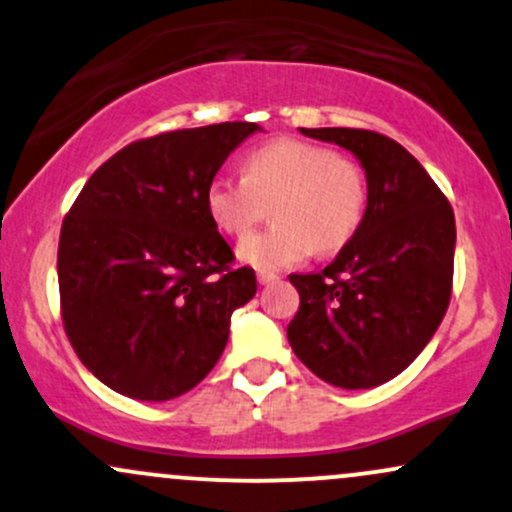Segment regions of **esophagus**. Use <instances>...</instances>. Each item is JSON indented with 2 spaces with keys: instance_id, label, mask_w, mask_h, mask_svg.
Masks as SVG:
<instances>
[{
  "instance_id": "34e87169",
  "label": "esophagus",
  "mask_w": 512,
  "mask_h": 512,
  "mask_svg": "<svg viewBox=\"0 0 512 512\" xmlns=\"http://www.w3.org/2000/svg\"><path fill=\"white\" fill-rule=\"evenodd\" d=\"M257 281H260V284H274V281H279V274L276 272H267V269H260V272H257Z\"/></svg>"
}]
</instances>
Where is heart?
I'll list each match as a JSON object with an SVG mask.
<instances>
[{"mask_svg":"<svg viewBox=\"0 0 512 512\" xmlns=\"http://www.w3.org/2000/svg\"><path fill=\"white\" fill-rule=\"evenodd\" d=\"M368 175L339 151L301 139H274L250 151L243 175H214L204 202L231 238L248 236L272 204L274 226L240 243L252 267L281 269L344 248L368 209Z\"/></svg>","mask_w":512,"mask_h":512,"instance_id":"obj_1","label":"heart"}]
</instances>
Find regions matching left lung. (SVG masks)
Instances as JSON below:
<instances>
[{
  "label": "left lung",
  "instance_id": "obj_1",
  "mask_svg": "<svg viewBox=\"0 0 512 512\" xmlns=\"http://www.w3.org/2000/svg\"><path fill=\"white\" fill-rule=\"evenodd\" d=\"M344 146L368 175L356 236L322 272L291 274L301 305L289 344L317 378L344 390L383 385L424 351L452 296L455 214L424 166L370 129H303Z\"/></svg>",
  "mask_w": 512,
  "mask_h": 512
}]
</instances>
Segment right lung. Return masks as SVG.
<instances>
[{
	"mask_svg": "<svg viewBox=\"0 0 512 512\" xmlns=\"http://www.w3.org/2000/svg\"><path fill=\"white\" fill-rule=\"evenodd\" d=\"M255 122L137 139L88 178L62 221L60 313L69 344L120 395L166 402L219 361L231 313L257 291L204 192Z\"/></svg>",
	"mask_w": 512,
	"mask_h": 512,
	"instance_id": "add662e5",
	"label": "right lung"
}]
</instances>
